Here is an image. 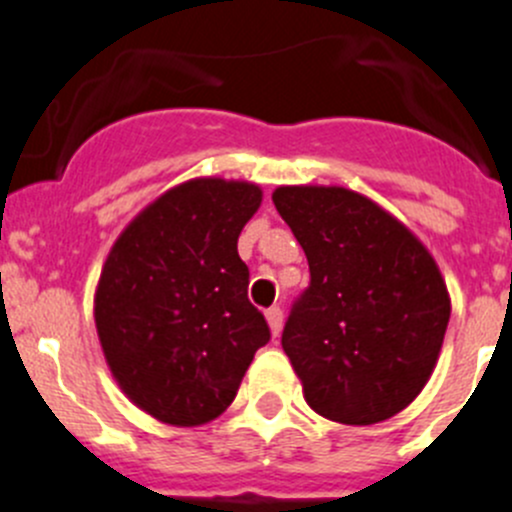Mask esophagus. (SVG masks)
<instances>
[{
  "instance_id": "obj_1",
  "label": "esophagus",
  "mask_w": 512,
  "mask_h": 512,
  "mask_svg": "<svg viewBox=\"0 0 512 512\" xmlns=\"http://www.w3.org/2000/svg\"><path fill=\"white\" fill-rule=\"evenodd\" d=\"M265 315H267V322H270L272 335H280V330H282V317H285V315H282L280 307H277V305L270 307V310H267Z\"/></svg>"
}]
</instances>
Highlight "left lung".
I'll list each match as a JSON object with an SVG mask.
<instances>
[{"mask_svg":"<svg viewBox=\"0 0 512 512\" xmlns=\"http://www.w3.org/2000/svg\"><path fill=\"white\" fill-rule=\"evenodd\" d=\"M277 212L307 255L282 347L315 413L372 425L425 388L450 320L438 265L393 215L345 187H280Z\"/></svg>","mask_w":512,"mask_h":512,"instance_id":"8db88e82","label":"left lung"}]
</instances>
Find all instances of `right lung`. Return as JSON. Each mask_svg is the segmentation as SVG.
<instances>
[{
	"instance_id": "obj_1",
	"label": "right lung",
	"mask_w": 512,
	"mask_h": 512,
	"mask_svg": "<svg viewBox=\"0 0 512 512\" xmlns=\"http://www.w3.org/2000/svg\"><path fill=\"white\" fill-rule=\"evenodd\" d=\"M260 202L250 182H185L152 202L104 262L94 297L104 357L132 403L162 423L225 413L270 342L237 255Z\"/></svg>"
}]
</instances>
